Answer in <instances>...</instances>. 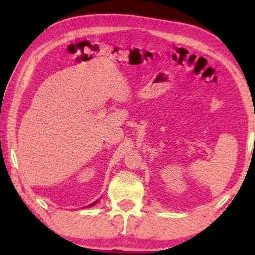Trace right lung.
Listing matches in <instances>:
<instances>
[{
  "label": "right lung",
  "mask_w": 255,
  "mask_h": 255,
  "mask_svg": "<svg viewBox=\"0 0 255 255\" xmlns=\"http://www.w3.org/2000/svg\"><path fill=\"white\" fill-rule=\"evenodd\" d=\"M97 202H98V200H97V201H94V202H93V204H91V205H89L88 207H92V206H94V205H96V204H97Z\"/></svg>",
  "instance_id": "1"
}]
</instances>
